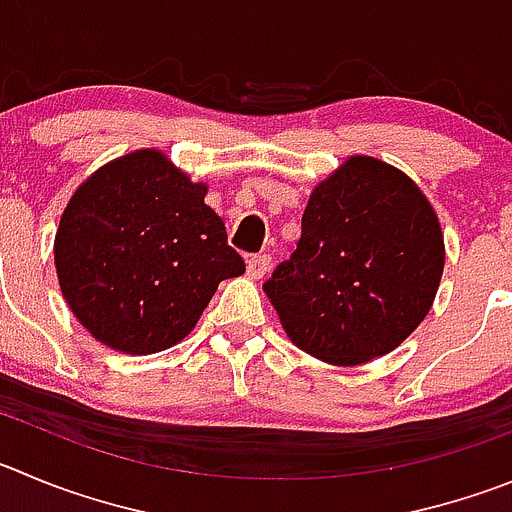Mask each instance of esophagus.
Segmentation results:
<instances>
[{
	"label": "esophagus",
	"mask_w": 512,
	"mask_h": 512,
	"mask_svg": "<svg viewBox=\"0 0 512 512\" xmlns=\"http://www.w3.org/2000/svg\"><path fill=\"white\" fill-rule=\"evenodd\" d=\"M267 270H270V255H252L247 260V275L252 280H262L267 275Z\"/></svg>",
	"instance_id": "obj_1"
}]
</instances>
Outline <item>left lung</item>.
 <instances>
[{
    "mask_svg": "<svg viewBox=\"0 0 512 512\" xmlns=\"http://www.w3.org/2000/svg\"><path fill=\"white\" fill-rule=\"evenodd\" d=\"M444 234L424 191L374 156H348L315 184L298 250L265 288L300 351L358 366L394 351L427 318Z\"/></svg>",
    "mask_w": 512,
    "mask_h": 512,
    "instance_id": "1",
    "label": "left lung"
}]
</instances>
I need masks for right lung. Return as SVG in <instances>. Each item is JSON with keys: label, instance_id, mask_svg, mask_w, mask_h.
Instances as JSON below:
<instances>
[{"label": "right lung", "instance_id": "right-lung-1", "mask_svg": "<svg viewBox=\"0 0 512 512\" xmlns=\"http://www.w3.org/2000/svg\"><path fill=\"white\" fill-rule=\"evenodd\" d=\"M207 184L159 148L108 161L73 191L55 232L62 298L113 351L146 356L184 341L219 283L245 272Z\"/></svg>", "mask_w": 512, "mask_h": 512}]
</instances>
